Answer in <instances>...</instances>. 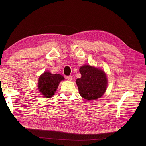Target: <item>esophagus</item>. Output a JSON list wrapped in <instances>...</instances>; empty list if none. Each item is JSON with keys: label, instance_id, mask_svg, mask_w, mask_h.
<instances>
[{"label": "esophagus", "instance_id": "1", "mask_svg": "<svg viewBox=\"0 0 146 146\" xmlns=\"http://www.w3.org/2000/svg\"><path fill=\"white\" fill-rule=\"evenodd\" d=\"M66 78L68 80H72V76H66Z\"/></svg>", "mask_w": 146, "mask_h": 146}]
</instances>
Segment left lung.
Segmentation results:
<instances>
[{"label": "left lung", "instance_id": "1", "mask_svg": "<svg viewBox=\"0 0 146 146\" xmlns=\"http://www.w3.org/2000/svg\"><path fill=\"white\" fill-rule=\"evenodd\" d=\"M82 77L76 79L79 94L87 100L94 101L101 98L106 89L107 78L104 72L89 65L79 69Z\"/></svg>", "mask_w": 146, "mask_h": 146}]
</instances>
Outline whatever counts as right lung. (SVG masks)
Listing matches in <instances>:
<instances>
[{
    "label": "right lung",
    "mask_w": 146,
    "mask_h": 146,
    "mask_svg": "<svg viewBox=\"0 0 146 146\" xmlns=\"http://www.w3.org/2000/svg\"><path fill=\"white\" fill-rule=\"evenodd\" d=\"M64 79L63 76L59 74H52L49 72H45L38 80V90L44 97L51 98L56 92L59 83Z\"/></svg>",
    "instance_id": "add662e5"
}]
</instances>
